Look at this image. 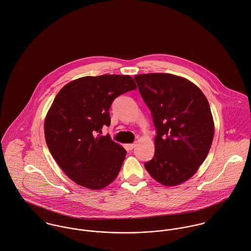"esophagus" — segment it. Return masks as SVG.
I'll return each mask as SVG.
<instances>
[{
  "instance_id": "1",
  "label": "esophagus",
  "mask_w": 251,
  "mask_h": 251,
  "mask_svg": "<svg viewBox=\"0 0 251 251\" xmlns=\"http://www.w3.org/2000/svg\"><path fill=\"white\" fill-rule=\"evenodd\" d=\"M135 146H136V144H134V143H133V144H127V145H126V148H127L128 150H132Z\"/></svg>"
}]
</instances>
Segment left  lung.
<instances>
[{
  "label": "left lung",
  "instance_id": "1",
  "mask_svg": "<svg viewBox=\"0 0 251 251\" xmlns=\"http://www.w3.org/2000/svg\"><path fill=\"white\" fill-rule=\"evenodd\" d=\"M134 80L157 131L155 155L145 168L165 186L181 184L197 172L211 147L214 123L208 101L196 84L175 75L151 73Z\"/></svg>",
  "mask_w": 251,
  "mask_h": 251
}]
</instances>
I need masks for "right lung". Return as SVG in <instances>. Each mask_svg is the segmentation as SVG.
Returning a JSON list of instances; mask_svg holds the SVG:
<instances>
[{
	"label": "right lung",
	"instance_id": "obj_1",
	"mask_svg": "<svg viewBox=\"0 0 251 251\" xmlns=\"http://www.w3.org/2000/svg\"><path fill=\"white\" fill-rule=\"evenodd\" d=\"M136 88L127 75L83 77L64 85L45 120L50 152L65 174L91 190L107 187L118 176L126 151L110 135L109 109L119 95Z\"/></svg>",
	"mask_w": 251,
	"mask_h": 251
}]
</instances>
